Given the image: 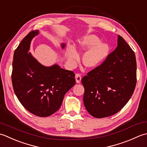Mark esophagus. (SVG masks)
<instances>
[{
	"label": "esophagus",
	"mask_w": 147,
	"mask_h": 147,
	"mask_svg": "<svg viewBox=\"0 0 147 147\" xmlns=\"http://www.w3.org/2000/svg\"><path fill=\"white\" fill-rule=\"evenodd\" d=\"M81 75L79 73H77L76 74V80L77 83H80V81H81Z\"/></svg>",
	"instance_id": "esophagus-1"
}]
</instances>
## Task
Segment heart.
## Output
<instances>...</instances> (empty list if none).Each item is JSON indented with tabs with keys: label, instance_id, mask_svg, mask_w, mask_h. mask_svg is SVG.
I'll list each match as a JSON object with an SVG mask.
<instances>
[{
	"label": "heart",
	"instance_id": "b5f03b06",
	"mask_svg": "<svg viewBox=\"0 0 147 147\" xmlns=\"http://www.w3.org/2000/svg\"><path fill=\"white\" fill-rule=\"evenodd\" d=\"M79 47L82 50H87L84 54L82 61L87 68L96 67L103 61L109 53L108 44L101 42L96 35H90L84 37L79 42ZM66 56L70 61L77 60L79 55L72 46H68L66 50Z\"/></svg>",
	"mask_w": 147,
	"mask_h": 147
}]
</instances>
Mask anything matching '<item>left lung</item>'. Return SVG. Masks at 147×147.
<instances>
[{"instance_id":"1","label":"left lung","mask_w":147,"mask_h":147,"mask_svg":"<svg viewBox=\"0 0 147 147\" xmlns=\"http://www.w3.org/2000/svg\"><path fill=\"white\" fill-rule=\"evenodd\" d=\"M82 84L84 104L94 117L113 115L126 105L136 84V61L135 54L121 36L116 49L82 78Z\"/></svg>"}]
</instances>
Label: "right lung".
<instances>
[{
  "instance_id": "obj_1",
  "label": "right lung",
  "mask_w": 147,
  "mask_h": 147,
  "mask_svg": "<svg viewBox=\"0 0 147 147\" xmlns=\"http://www.w3.org/2000/svg\"><path fill=\"white\" fill-rule=\"evenodd\" d=\"M38 30H32L15 50L11 79L15 94L32 114L47 117L60 108L66 92L76 84L72 71L55 65L46 67L28 53L31 40ZM64 48L65 45L62 44Z\"/></svg>"
}]
</instances>
